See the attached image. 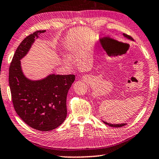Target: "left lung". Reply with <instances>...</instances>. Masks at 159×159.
<instances>
[{
  "label": "left lung",
  "instance_id": "obj_1",
  "mask_svg": "<svg viewBox=\"0 0 159 159\" xmlns=\"http://www.w3.org/2000/svg\"><path fill=\"white\" fill-rule=\"evenodd\" d=\"M123 36L125 37L126 38H127V39H129L130 40H132V41H134V39H133L132 37H130L129 35H127V34H126L124 33V34H123ZM102 122H104L105 125H107L108 126H110V127H123V126L127 125V124H124V123H122V124H117V125L110 124V123H107V122H105V121H103V120H102Z\"/></svg>",
  "mask_w": 159,
  "mask_h": 159
}]
</instances>
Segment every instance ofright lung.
Returning a JSON list of instances; mask_svg holds the SVG:
<instances>
[{"instance_id":"obj_1","label":"right lung","mask_w":159,"mask_h":159,"mask_svg":"<svg viewBox=\"0 0 159 159\" xmlns=\"http://www.w3.org/2000/svg\"><path fill=\"white\" fill-rule=\"evenodd\" d=\"M39 30L25 38L17 48L9 68V85L15 110L34 129L47 132L57 128L66 120V97L75 75L50 74L32 80L22 72L20 60L31 48Z\"/></svg>"}]
</instances>
